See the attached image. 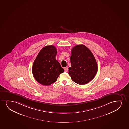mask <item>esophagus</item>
<instances>
[{"label":"esophagus","instance_id":"1","mask_svg":"<svg viewBox=\"0 0 129 129\" xmlns=\"http://www.w3.org/2000/svg\"><path fill=\"white\" fill-rule=\"evenodd\" d=\"M64 71L65 72H68V67H65L64 68Z\"/></svg>","mask_w":129,"mask_h":129}]
</instances>
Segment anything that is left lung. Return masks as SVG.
<instances>
[{
  "label": "left lung",
  "instance_id": "1",
  "mask_svg": "<svg viewBox=\"0 0 129 129\" xmlns=\"http://www.w3.org/2000/svg\"><path fill=\"white\" fill-rule=\"evenodd\" d=\"M71 66L69 74L72 80L79 85H85L94 78L98 66L93 54L86 46L80 44L71 50Z\"/></svg>",
  "mask_w": 129,
  "mask_h": 129
}]
</instances>
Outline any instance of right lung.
I'll return each instance as SVG.
<instances>
[{"label": "right lung", "instance_id": "add662e5", "mask_svg": "<svg viewBox=\"0 0 129 129\" xmlns=\"http://www.w3.org/2000/svg\"><path fill=\"white\" fill-rule=\"evenodd\" d=\"M57 50L53 45L43 47L39 52L32 66L33 76L44 85H49L57 81L64 69L55 57Z\"/></svg>", "mask_w": 129, "mask_h": 129}]
</instances>
